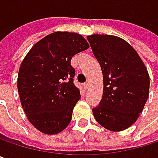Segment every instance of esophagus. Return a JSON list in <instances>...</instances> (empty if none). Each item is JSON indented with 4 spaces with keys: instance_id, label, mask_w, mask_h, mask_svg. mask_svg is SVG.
Returning <instances> with one entry per match:
<instances>
[{
    "instance_id": "1",
    "label": "esophagus",
    "mask_w": 158,
    "mask_h": 158,
    "mask_svg": "<svg viewBox=\"0 0 158 158\" xmlns=\"http://www.w3.org/2000/svg\"><path fill=\"white\" fill-rule=\"evenodd\" d=\"M83 87H84V89H89V82H86V83H84V84H83Z\"/></svg>"
}]
</instances>
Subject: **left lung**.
Segmentation results:
<instances>
[{
    "label": "left lung",
    "mask_w": 158,
    "mask_h": 158,
    "mask_svg": "<svg viewBox=\"0 0 158 158\" xmlns=\"http://www.w3.org/2000/svg\"><path fill=\"white\" fill-rule=\"evenodd\" d=\"M103 75L101 102L92 109L107 130L120 132L138 119L149 95V75L137 52L125 40L109 35H89Z\"/></svg>",
    "instance_id": "obj_1"
}]
</instances>
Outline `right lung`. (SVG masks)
<instances>
[{
  "mask_svg": "<svg viewBox=\"0 0 158 158\" xmlns=\"http://www.w3.org/2000/svg\"><path fill=\"white\" fill-rule=\"evenodd\" d=\"M76 33L55 32L38 41L23 58L17 79L22 107L40 132L56 135L70 123L80 99L73 78V56L89 48Z\"/></svg>",
  "mask_w": 158,
  "mask_h": 158,
  "instance_id": "obj_1",
  "label": "right lung"
}]
</instances>
